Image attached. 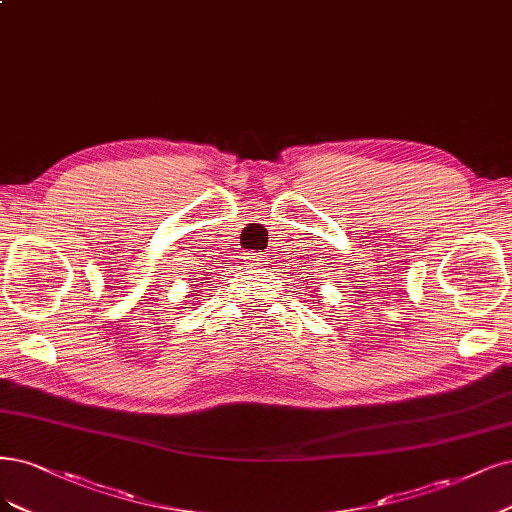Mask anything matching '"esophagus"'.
<instances>
[{"instance_id": "1", "label": "esophagus", "mask_w": 512, "mask_h": 512, "mask_svg": "<svg viewBox=\"0 0 512 512\" xmlns=\"http://www.w3.org/2000/svg\"><path fill=\"white\" fill-rule=\"evenodd\" d=\"M245 260H248L250 267H260V264H262V256L260 254H250V256H245Z\"/></svg>"}]
</instances>
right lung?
Returning a JSON list of instances; mask_svg holds the SVG:
<instances>
[{
  "label": "right lung",
  "mask_w": 512,
  "mask_h": 512,
  "mask_svg": "<svg viewBox=\"0 0 512 512\" xmlns=\"http://www.w3.org/2000/svg\"><path fill=\"white\" fill-rule=\"evenodd\" d=\"M201 284H203V281H201ZM197 292H199V290H195V296H197Z\"/></svg>",
  "instance_id": "obj_1"
}]
</instances>
